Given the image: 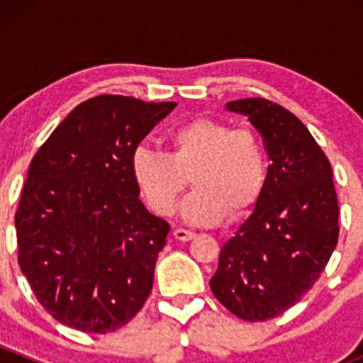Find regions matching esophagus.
Returning a JSON list of instances; mask_svg holds the SVG:
<instances>
[{"label": "esophagus", "mask_w": 363, "mask_h": 363, "mask_svg": "<svg viewBox=\"0 0 363 363\" xmlns=\"http://www.w3.org/2000/svg\"><path fill=\"white\" fill-rule=\"evenodd\" d=\"M174 237L177 240H182V242H188V240H191L193 237H195V233L189 232V230H184V228H177V230H174Z\"/></svg>", "instance_id": "34e87169"}]
</instances>
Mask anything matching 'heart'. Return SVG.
<instances>
[{
  "label": "heart",
  "instance_id": "heart-1",
  "mask_svg": "<svg viewBox=\"0 0 363 363\" xmlns=\"http://www.w3.org/2000/svg\"><path fill=\"white\" fill-rule=\"evenodd\" d=\"M168 155L137 147L131 155L133 181L158 214L170 216L188 188L182 218L193 225H216L226 214H247L267 182V156L250 128H235L212 117H196L167 135Z\"/></svg>",
  "mask_w": 363,
  "mask_h": 363
}]
</instances>
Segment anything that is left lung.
Here are the masks:
<instances>
[{
  "instance_id": "1",
  "label": "left lung",
  "mask_w": 363,
  "mask_h": 363,
  "mask_svg": "<svg viewBox=\"0 0 363 363\" xmlns=\"http://www.w3.org/2000/svg\"><path fill=\"white\" fill-rule=\"evenodd\" d=\"M226 111L250 117L272 164L208 284L240 320L265 321L295 306L327 267L339 239L337 195L330 161L298 117L265 98L230 101Z\"/></svg>"
}]
</instances>
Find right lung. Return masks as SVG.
Returning a JSON list of instances; mask_svg holds the SVG:
<instances>
[{
    "instance_id": "right-lung-1",
    "label": "right lung",
    "mask_w": 363,
    "mask_h": 363,
    "mask_svg": "<svg viewBox=\"0 0 363 363\" xmlns=\"http://www.w3.org/2000/svg\"><path fill=\"white\" fill-rule=\"evenodd\" d=\"M175 105L94 96L31 160L16 212L19 265L60 323L107 334L144 307L170 225L138 199L130 160Z\"/></svg>"
}]
</instances>
